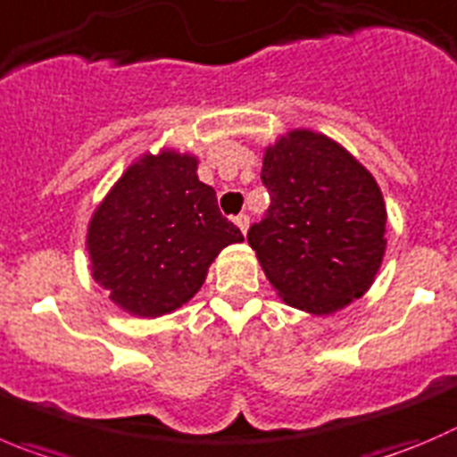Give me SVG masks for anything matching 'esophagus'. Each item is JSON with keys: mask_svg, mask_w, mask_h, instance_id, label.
<instances>
[{"mask_svg": "<svg viewBox=\"0 0 457 457\" xmlns=\"http://www.w3.org/2000/svg\"><path fill=\"white\" fill-rule=\"evenodd\" d=\"M236 224L240 226L242 233H246V228H249V215H246V212H240V215L236 217Z\"/></svg>", "mask_w": 457, "mask_h": 457, "instance_id": "obj_1", "label": "esophagus"}]
</instances>
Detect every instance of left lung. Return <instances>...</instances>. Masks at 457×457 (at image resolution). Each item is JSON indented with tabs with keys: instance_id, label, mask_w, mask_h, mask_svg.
Instances as JSON below:
<instances>
[{
	"instance_id": "8db88e82",
	"label": "left lung",
	"mask_w": 457,
	"mask_h": 457,
	"mask_svg": "<svg viewBox=\"0 0 457 457\" xmlns=\"http://www.w3.org/2000/svg\"><path fill=\"white\" fill-rule=\"evenodd\" d=\"M267 212L246 233L282 301L332 314L363 296L386 251V204L375 177L338 143L294 129L262 161Z\"/></svg>"
}]
</instances>
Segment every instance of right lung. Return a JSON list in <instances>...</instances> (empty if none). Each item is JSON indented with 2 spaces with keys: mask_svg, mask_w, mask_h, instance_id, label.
Returning a JSON list of instances; mask_svg holds the SVG:
<instances>
[{
  "mask_svg": "<svg viewBox=\"0 0 457 457\" xmlns=\"http://www.w3.org/2000/svg\"><path fill=\"white\" fill-rule=\"evenodd\" d=\"M245 236L197 177V159L143 154L96 208L87 233L91 276L125 312L170 314L206 280L224 246Z\"/></svg>",
  "mask_w": 457,
  "mask_h": 457,
  "instance_id": "1",
  "label": "right lung"
}]
</instances>
